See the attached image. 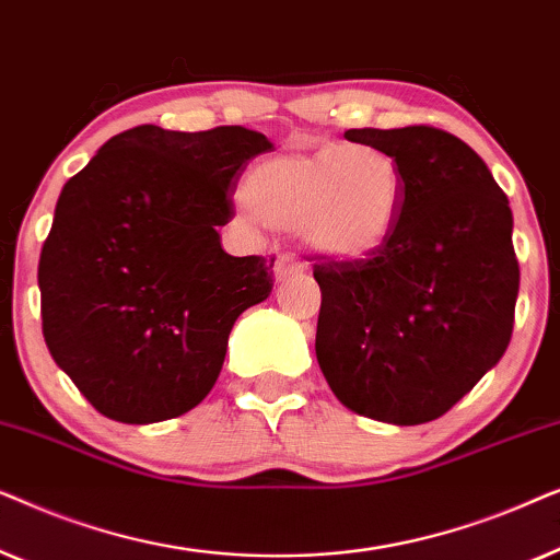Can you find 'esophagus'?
Wrapping results in <instances>:
<instances>
[{"label":"esophagus","instance_id":"obj_1","mask_svg":"<svg viewBox=\"0 0 560 560\" xmlns=\"http://www.w3.org/2000/svg\"><path fill=\"white\" fill-rule=\"evenodd\" d=\"M305 272V265L301 259H295L293 255H280L278 262H275V278L280 282L282 280H290V278H298V275Z\"/></svg>","mask_w":560,"mask_h":560}]
</instances>
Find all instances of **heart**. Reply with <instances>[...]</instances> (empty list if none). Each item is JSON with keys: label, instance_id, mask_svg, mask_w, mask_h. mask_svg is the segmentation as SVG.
Segmentation results:
<instances>
[{"label": "heart", "instance_id": "1", "mask_svg": "<svg viewBox=\"0 0 560 560\" xmlns=\"http://www.w3.org/2000/svg\"><path fill=\"white\" fill-rule=\"evenodd\" d=\"M244 201L265 224L331 259H362L395 232L405 201L402 167L380 144L290 150L252 167Z\"/></svg>", "mask_w": 560, "mask_h": 560}]
</instances>
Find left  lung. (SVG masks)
Segmentation results:
<instances>
[{
  "mask_svg": "<svg viewBox=\"0 0 560 560\" xmlns=\"http://www.w3.org/2000/svg\"><path fill=\"white\" fill-rule=\"evenodd\" d=\"M402 167L389 240L362 259H320L316 357L341 405L395 425L441 418L508 349L520 267L512 211L485 160L428 125L349 129Z\"/></svg>",
  "mask_w": 560,
  "mask_h": 560,
  "instance_id": "8db88e82",
  "label": "left lung"
}]
</instances>
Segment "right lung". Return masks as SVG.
Wrapping results in <instances>:
<instances>
[{
	"instance_id": "1",
	"label": "right lung",
	"mask_w": 560,
	"mask_h": 560,
	"mask_svg": "<svg viewBox=\"0 0 560 560\" xmlns=\"http://www.w3.org/2000/svg\"><path fill=\"white\" fill-rule=\"evenodd\" d=\"M270 150L244 127L140 125L60 190L37 265L43 336L102 416L160 423L211 393L234 320L275 282V257L226 255L217 229Z\"/></svg>"
}]
</instances>
